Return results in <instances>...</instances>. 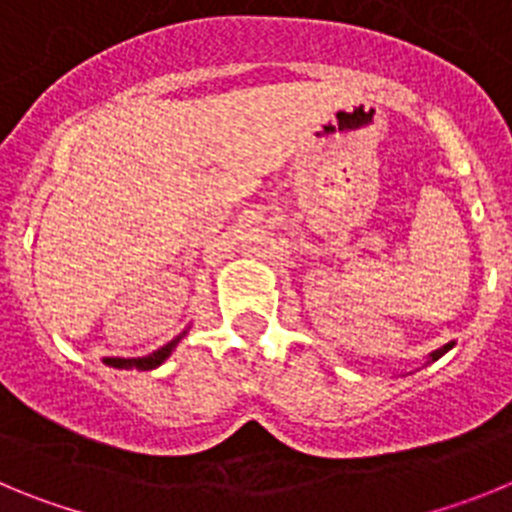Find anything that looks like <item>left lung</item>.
Returning <instances> with one entry per match:
<instances>
[{
  "label": "left lung",
  "instance_id": "1",
  "mask_svg": "<svg viewBox=\"0 0 512 512\" xmlns=\"http://www.w3.org/2000/svg\"><path fill=\"white\" fill-rule=\"evenodd\" d=\"M451 346H454V343H446V346H441V348H438V351H433V354H431V361L441 359V356H443V354H446V351H449V348H451Z\"/></svg>",
  "mask_w": 512,
  "mask_h": 512
}]
</instances>
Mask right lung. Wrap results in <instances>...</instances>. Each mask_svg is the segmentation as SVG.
<instances>
[{
	"label": "right lung",
	"mask_w": 512,
	"mask_h": 512,
	"mask_svg": "<svg viewBox=\"0 0 512 512\" xmlns=\"http://www.w3.org/2000/svg\"><path fill=\"white\" fill-rule=\"evenodd\" d=\"M182 336H176L174 341L161 346L158 351H153V354L143 356V359H115V356H110V359H104V364L115 366V369H138V372H148V369H156V366H161L166 359H169V354L174 351L176 343L182 341Z\"/></svg>",
	"instance_id": "1"
}]
</instances>
